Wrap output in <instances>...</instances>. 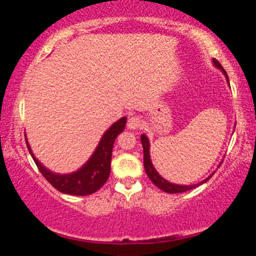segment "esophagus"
<instances>
[{
  "mask_svg": "<svg viewBox=\"0 0 256 256\" xmlns=\"http://www.w3.org/2000/svg\"><path fill=\"white\" fill-rule=\"evenodd\" d=\"M142 126V120L138 115H132L128 118V128L129 129H138Z\"/></svg>",
  "mask_w": 256,
  "mask_h": 256,
  "instance_id": "1",
  "label": "esophagus"
}]
</instances>
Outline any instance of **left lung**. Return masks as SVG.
Returning a JSON list of instances; mask_svg holds the SVG:
<instances>
[{
  "mask_svg": "<svg viewBox=\"0 0 256 256\" xmlns=\"http://www.w3.org/2000/svg\"><path fill=\"white\" fill-rule=\"evenodd\" d=\"M213 62H214V65L216 66V68H222L224 74L226 76L227 82H228V76H227L225 70L222 68L220 62L216 60V59H213ZM141 142H142V146H143V158H144V160H143V162H144L146 172V174H148V177L150 178V180H152V183L155 184L157 188H160V190H163L164 192H168V194H180V192H186L188 190H192V188L199 186V185L204 184L205 182H208L210 178L213 176V174H212L211 176H208V178H206V180L200 182V183L194 184V185H177V184L170 183V182L164 180V178L160 176V174H158V172H157V171L155 170V168H154L152 163V160H150V155H149V141H148V138H146V135L141 136Z\"/></svg>",
  "mask_w": 256,
  "mask_h": 256,
  "instance_id": "1",
  "label": "left lung"
}]
</instances>
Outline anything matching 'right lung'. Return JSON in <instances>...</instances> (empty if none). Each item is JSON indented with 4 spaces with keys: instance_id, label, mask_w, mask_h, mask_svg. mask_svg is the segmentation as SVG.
<instances>
[{
    "instance_id": "add662e5",
    "label": "right lung",
    "mask_w": 256,
    "mask_h": 256,
    "mask_svg": "<svg viewBox=\"0 0 256 256\" xmlns=\"http://www.w3.org/2000/svg\"><path fill=\"white\" fill-rule=\"evenodd\" d=\"M126 124H127V118H122L115 122L104 134L99 146H96V152L88 162L80 170L70 174H57L45 169L34 156L26 138V146L31 156H32L34 163H36L38 170L54 188H57L62 194L73 196L92 194L99 190L110 177L112 152H113L115 138H118L120 132L124 130Z\"/></svg>"
}]
</instances>
